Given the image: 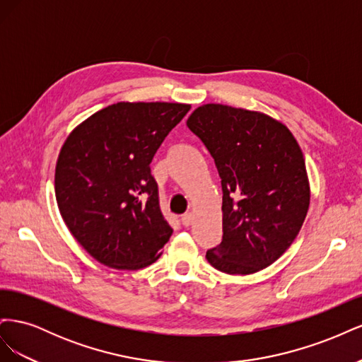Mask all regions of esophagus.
<instances>
[{"label": "esophagus", "mask_w": 362, "mask_h": 362, "mask_svg": "<svg viewBox=\"0 0 362 362\" xmlns=\"http://www.w3.org/2000/svg\"><path fill=\"white\" fill-rule=\"evenodd\" d=\"M181 222L184 226H190L193 222V214L192 213H185L181 216Z\"/></svg>", "instance_id": "esophagus-1"}]
</instances>
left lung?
I'll list each match as a JSON object with an SVG mask.
<instances>
[{"label":"left lung","instance_id":"obj_1","mask_svg":"<svg viewBox=\"0 0 362 362\" xmlns=\"http://www.w3.org/2000/svg\"><path fill=\"white\" fill-rule=\"evenodd\" d=\"M187 127L214 158L223 192V235L206 250L208 262L228 275L270 266L298 237L310 206L298 141L264 113L222 104L198 107Z\"/></svg>","mask_w":362,"mask_h":362}]
</instances>
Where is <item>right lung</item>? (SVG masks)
<instances>
[{
	"label": "right lung",
	"mask_w": 362,
	"mask_h": 362,
	"mask_svg": "<svg viewBox=\"0 0 362 362\" xmlns=\"http://www.w3.org/2000/svg\"><path fill=\"white\" fill-rule=\"evenodd\" d=\"M189 110L178 103H117L86 119L62 146L60 214L101 264L144 269L169 242L173 229L161 214L149 164Z\"/></svg>",
	"instance_id": "obj_1"
}]
</instances>
